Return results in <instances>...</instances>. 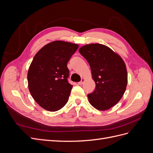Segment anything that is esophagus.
Instances as JSON below:
<instances>
[{"instance_id":"obj_1","label":"esophagus","mask_w":153,"mask_h":153,"mask_svg":"<svg viewBox=\"0 0 153 153\" xmlns=\"http://www.w3.org/2000/svg\"><path fill=\"white\" fill-rule=\"evenodd\" d=\"M84 81H85V79H84V78H82L81 81H80V82H78V85H82V84H83V83L84 82Z\"/></svg>"}]
</instances>
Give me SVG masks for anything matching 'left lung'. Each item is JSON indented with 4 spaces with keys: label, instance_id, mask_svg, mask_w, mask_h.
<instances>
[{
    "label": "left lung",
    "instance_id": "1",
    "mask_svg": "<svg viewBox=\"0 0 153 153\" xmlns=\"http://www.w3.org/2000/svg\"><path fill=\"white\" fill-rule=\"evenodd\" d=\"M79 52L89 62L94 91L87 95L89 103L99 110L116 105L126 89L128 75L123 59L105 45L93 43L83 46Z\"/></svg>",
    "mask_w": 153,
    "mask_h": 153
}]
</instances>
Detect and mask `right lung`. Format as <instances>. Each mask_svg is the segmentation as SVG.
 <instances>
[{
	"label": "right lung",
	"mask_w": 153,
	"mask_h": 153,
	"mask_svg": "<svg viewBox=\"0 0 153 153\" xmlns=\"http://www.w3.org/2000/svg\"><path fill=\"white\" fill-rule=\"evenodd\" d=\"M78 48L77 44L55 41L41 48L27 73L32 98L44 109L55 112L68 102L73 85L68 81L67 64Z\"/></svg>",
	"instance_id": "obj_1"
}]
</instances>
